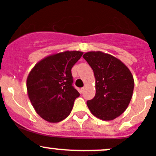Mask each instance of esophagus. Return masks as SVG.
I'll use <instances>...</instances> for the list:
<instances>
[{"label": "esophagus", "instance_id": "obj_1", "mask_svg": "<svg viewBox=\"0 0 156 156\" xmlns=\"http://www.w3.org/2000/svg\"><path fill=\"white\" fill-rule=\"evenodd\" d=\"M84 91H85V88H81V89H80V93H84Z\"/></svg>", "mask_w": 156, "mask_h": 156}]
</instances>
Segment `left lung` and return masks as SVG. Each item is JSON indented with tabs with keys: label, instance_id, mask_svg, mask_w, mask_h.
Wrapping results in <instances>:
<instances>
[{
	"label": "left lung",
	"instance_id": "left-lung-1",
	"mask_svg": "<svg viewBox=\"0 0 156 156\" xmlns=\"http://www.w3.org/2000/svg\"><path fill=\"white\" fill-rule=\"evenodd\" d=\"M94 71L95 96L87 101L93 115L111 121L126 110L132 99L134 78L122 61L101 51H88L83 55Z\"/></svg>",
	"mask_w": 156,
	"mask_h": 156
}]
</instances>
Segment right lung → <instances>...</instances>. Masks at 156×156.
<instances>
[{
  "label": "right lung",
  "instance_id": "1",
  "mask_svg": "<svg viewBox=\"0 0 156 156\" xmlns=\"http://www.w3.org/2000/svg\"><path fill=\"white\" fill-rule=\"evenodd\" d=\"M82 51H65L37 62L27 78V95L36 112L51 123L66 119L80 94L72 86L71 68Z\"/></svg>",
  "mask_w": 156,
  "mask_h": 156
}]
</instances>
